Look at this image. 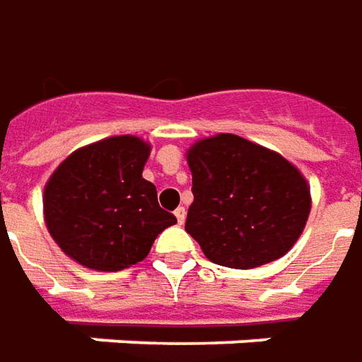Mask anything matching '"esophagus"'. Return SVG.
Wrapping results in <instances>:
<instances>
[{"label":"esophagus","mask_w":362,"mask_h":362,"mask_svg":"<svg viewBox=\"0 0 362 362\" xmlns=\"http://www.w3.org/2000/svg\"><path fill=\"white\" fill-rule=\"evenodd\" d=\"M174 216H176V220H178V223H184V220H186V210L184 208H176V212H174Z\"/></svg>","instance_id":"1"}]
</instances>
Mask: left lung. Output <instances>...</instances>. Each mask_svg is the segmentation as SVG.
Here are the masks:
<instances>
[{
    "label": "left lung",
    "instance_id": "left-lung-1",
    "mask_svg": "<svg viewBox=\"0 0 362 362\" xmlns=\"http://www.w3.org/2000/svg\"><path fill=\"white\" fill-rule=\"evenodd\" d=\"M186 160L194 194L186 232L210 262L252 269L293 247L311 212V194L291 162L235 134L198 140Z\"/></svg>",
    "mask_w": 362,
    "mask_h": 362
}]
</instances>
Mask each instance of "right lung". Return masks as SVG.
<instances>
[{
	"mask_svg": "<svg viewBox=\"0 0 362 362\" xmlns=\"http://www.w3.org/2000/svg\"><path fill=\"white\" fill-rule=\"evenodd\" d=\"M150 144L110 136L75 150L43 192L47 230L71 259L95 272L142 262L154 240L176 223L158 206L156 186L142 178Z\"/></svg>",
	"mask_w": 362,
	"mask_h": 362,
	"instance_id": "add662e5",
	"label": "right lung"
}]
</instances>
